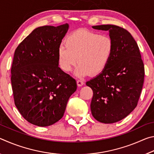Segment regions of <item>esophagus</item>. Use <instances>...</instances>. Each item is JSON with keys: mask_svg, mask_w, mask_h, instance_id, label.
<instances>
[{"mask_svg": "<svg viewBox=\"0 0 154 154\" xmlns=\"http://www.w3.org/2000/svg\"><path fill=\"white\" fill-rule=\"evenodd\" d=\"M77 84L78 86L80 87V86H82V85L84 84V82H83V81H82V80H77Z\"/></svg>", "mask_w": 154, "mask_h": 154, "instance_id": "1", "label": "esophagus"}]
</instances>
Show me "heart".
I'll return each instance as SVG.
<instances>
[{
	"instance_id": "heart-1",
	"label": "heart",
	"mask_w": 154,
	"mask_h": 154,
	"mask_svg": "<svg viewBox=\"0 0 154 154\" xmlns=\"http://www.w3.org/2000/svg\"><path fill=\"white\" fill-rule=\"evenodd\" d=\"M114 43L110 36L80 29L71 32L58 49V61L62 71L69 72L79 62L77 77L90 73L97 76L105 71L114 56Z\"/></svg>"
}]
</instances>
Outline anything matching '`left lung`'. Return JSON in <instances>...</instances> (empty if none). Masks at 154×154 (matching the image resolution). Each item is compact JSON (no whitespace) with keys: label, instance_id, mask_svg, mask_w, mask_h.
Listing matches in <instances>:
<instances>
[{"label":"left lung","instance_id":"left-lung-1","mask_svg":"<svg viewBox=\"0 0 154 154\" xmlns=\"http://www.w3.org/2000/svg\"><path fill=\"white\" fill-rule=\"evenodd\" d=\"M92 28L108 30L115 49L107 69L86 82L93 91L91 112L97 121L112 124L126 118L137 106L144 82V64L128 31L111 24Z\"/></svg>","mask_w":154,"mask_h":154}]
</instances>
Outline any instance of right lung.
Listing matches in <instances>:
<instances>
[{"instance_id":"1","label":"right lung","mask_w":154,"mask_h":154,"mask_svg":"<svg viewBox=\"0 0 154 154\" xmlns=\"http://www.w3.org/2000/svg\"><path fill=\"white\" fill-rule=\"evenodd\" d=\"M68 24L35 28L15 51L11 66L14 102L26 120L48 126L64 116L77 83L58 66V49Z\"/></svg>"}]
</instances>
